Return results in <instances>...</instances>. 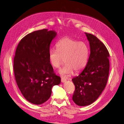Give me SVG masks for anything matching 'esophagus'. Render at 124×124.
<instances>
[{"label": "esophagus", "mask_w": 124, "mask_h": 124, "mask_svg": "<svg viewBox=\"0 0 124 124\" xmlns=\"http://www.w3.org/2000/svg\"><path fill=\"white\" fill-rule=\"evenodd\" d=\"M66 81V79L65 78H61V82H62V83H63V82H65Z\"/></svg>", "instance_id": "1"}]
</instances>
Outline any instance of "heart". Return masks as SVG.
I'll return each instance as SVG.
<instances>
[{"mask_svg": "<svg viewBox=\"0 0 124 124\" xmlns=\"http://www.w3.org/2000/svg\"><path fill=\"white\" fill-rule=\"evenodd\" d=\"M56 48V50H50L48 58L51 65L56 68H59L65 59L66 65L59 70L62 76H69L73 71L79 72L87 65L89 50L85 42L65 37L58 41Z\"/></svg>", "mask_w": 124, "mask_h": 124, "instance_id": "b5f03b06", "label": "heart"}]
</instances>
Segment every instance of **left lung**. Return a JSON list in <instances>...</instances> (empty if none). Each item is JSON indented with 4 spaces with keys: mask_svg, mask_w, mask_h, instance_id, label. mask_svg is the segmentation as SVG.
<instances>
[{
    "mask_svg": "<svg viewBox=\"0 0 124 124\" xmlns=\"http://www.w3.org/2000/svg\"><path fill=\"white\" fill-rule=\"evenodd\" d=\"M85 34L91 54L85 69L72 79L75 86L72 100L79 106H88L98 98L107 85L110 69V54L106 46L96 36Z\"/></svg>",
    "mask_w": 124,
    "mask_h": 124,
    "instance_id": "8db88e82",
    "label": "left lung"
}]
</instances>
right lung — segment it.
Here are the masks:
<instances>
[{"label": "right lung", "instance_id": "obj_1", "mask_svg": "<svg viewBox=\"0 0 124 124\" xmlns=\"http://www.w3.org/2000/svg\"><path fill=\"white\" fill-rule=\"evenodd\" d=\"M55 31L43 29L22 38L13 60L16 81L21 93L29 102L41 104L50 98L52 87L61 83L49 61L48 54Z\"/></svg>", "mask_w": 124, "mask_h": 124}]
</instances>
